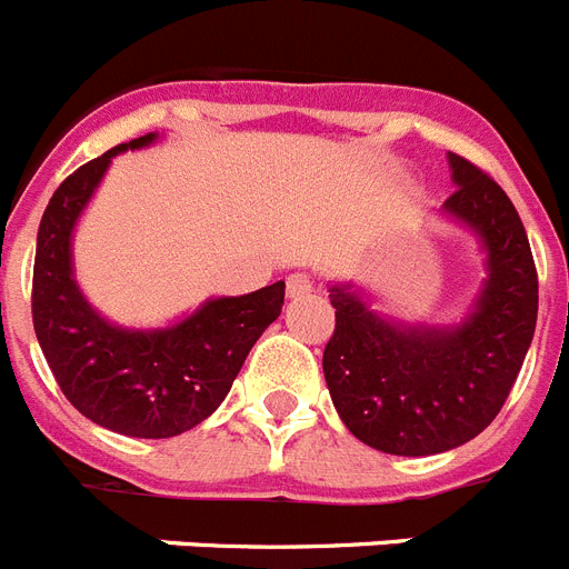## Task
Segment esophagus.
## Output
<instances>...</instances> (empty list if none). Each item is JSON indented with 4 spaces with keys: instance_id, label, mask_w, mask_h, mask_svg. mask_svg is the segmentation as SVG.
Listing matches in <instances>:
<instances>
[{
    "instance_id": "obj_1",
    "label": "esophagus",
    "mask_w": 569,
    "mask_h": 569,
    "mask_svg": "<svg viewBox=\"0 0 569 569\" xmlns=\"http://www.w3.org/2000/svg\"><path fill=\"white\" fill-rule=\"evenodd\" d=\"M310 290H313V281H310L305 273H290L288 276V296H290V299H302V296H308Z\"/></svg>"
}]
</instances>
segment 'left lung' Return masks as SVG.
Instances as JSON below:
<instances>
[{"mask_svg": "<svg viewBox=\"0 0 569 569\" xmlns=\"http://www.w3.org/2000/svg\"><path fill=\"white\" fill-rule=\"evenodd\" d=\"M443 210L487 247L489 279L458 328H400L333 284L337 325L322 371L342 423L386 455H437L478 437L503 409L538 319V273L516 207L472 160L449 154Z\"/></svg>", "mask_w": 569, "mask_h": 569, "instance_id": "left-lung-1", "label": "left lung"}]
</instances>
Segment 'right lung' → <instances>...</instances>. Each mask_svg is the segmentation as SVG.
Listing matches in <instances>:
<instances>
[{
    "mask_svg": "<svg viewBox=\"0 0 569 569\" xmlns=\"http://www.w3.org/2000/svg\"><path fill=\"white\" fill-rule=\"evenodd\" d=\"M152 140L143 134L114 146L57 187L37 232L31 293L33 331L66 400L91 423L143 440L207 420L284 305V281H276L212 299L163 331H123L91 310L71 279V230L111 158Z\"/></svg>",
    "mask_w": 569,
    "mask_h": 569,
    "instance_id": "1",
    "label": "right lung"
}]
</instances>
